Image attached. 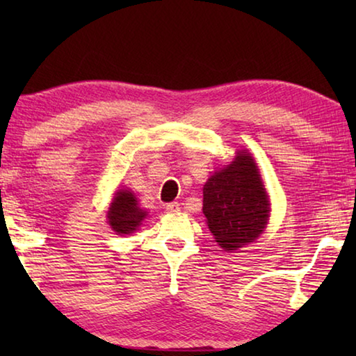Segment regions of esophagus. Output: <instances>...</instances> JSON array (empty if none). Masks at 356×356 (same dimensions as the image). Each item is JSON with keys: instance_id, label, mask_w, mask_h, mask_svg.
Instances as JSON below:
<instances>
[{"instance_id": "34e87169", "label": "esophagus", "mask_w": 356, "mask_h": 356, "mask_svg": "<svg viewBox=\"0 0 356 356\" xmlns=\"http://www.w3.org/2000/svg\"><path fill=\"white\" fill-rule=\"evenodd\" d=\"M166 210H168V212H171V213L179 212V210H180V204H179V202H170V204H166Z\"/></svg>"}]
</instances>
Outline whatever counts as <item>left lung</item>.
<instances>
[{"instance_id":"left-lung-1","label":"left lung","mask_w":356,"mask_h":356,"mask_svg":"<svg viewBox=\"0 0 356 356\" xmlns=\"http://www.w3.org/2000/svg\"><path fill=\"white\" fill-rule=\"evenodd\" d=\"M202 193V212L221 248L237 250L261 236L270 202L250 154L237 152L231 165L207 180Z\"/></svg>"}]
</instances>
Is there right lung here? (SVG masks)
Here are the masks:
<instances>
[{
  "label": "right lung",
  "instance_id": "add662e5",
  "mask_svg": "<svg viewBox=\"0 0 356 356\" xmlns=\"http://www.w3.org/2000/svg\"><path fill=\"white\" fill-rule=\"evenodd\" d=\"M146 212L138 207L134 193L122 190L118 191L108 210V222L118 234H131L141 225Z\"/></svg>",
  "mask_w": 356,
  "mask_h": 356
}]
</instances>
